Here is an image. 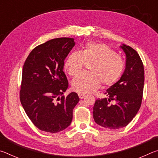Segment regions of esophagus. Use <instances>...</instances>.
Here are the masks:
<instances>
[{
	"label": "esophagus",
	"mask_w": 158,
	"mask_h": 158,
	"mask_svg": "<svg viewBox=\"0 0 158 158\" xmlns=\"http://www.w3.org/2000/svg\"><path fill=\"white\" fill-rule=\"evenodd\" d=\"M78 96H79V98L80 99H83V98H84L85 97V95L84 94V93H79Z\"/></svg>",
	"instance_id": "esophagus-1"
}]
</instances>
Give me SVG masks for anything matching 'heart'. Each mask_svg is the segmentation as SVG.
Listing matches in <instances>:
<instances>
[{
    "instance_id": "obj_1",
    "label": "heart",
    "mask_w": 158,
    "mask_h": 158,
    "mask_svg": "<svg viewBox=\"0 0 158 158\" xmlns=\"http://www.w3.org/2000/svg\"><path fill=\"white\" fill-rule=\"evenodd\" d=\"M91 62L89 73L80 74L73 81V89L80 93H88L103 87L116 84L123 73L125 63L116 52L108 45L96 42L85 44L79 52L69 53L65 62V68L71 77L81 73L85 63Z\"/></svg>"
}]
</instances>
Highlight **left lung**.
Returning <instances> with one entry per match:
<instances>
[{
    "label": "left lung",
    "mask_w": 158,
    "mask_h": 158,
    "mask_svg": "<svg viewBox=\"0 0 158 158\" xmlns=\"http://www.w3.org/2000/svg\"><path fill=\"white\" fill-rule=\"evenodd\" d=\"M126 66L118 81L106 90L108 98L96 100L93 109L94 121L109 129L124 127L137 114L141 105L144 85L143 65L139 55L130 46L123 44ZM114 100L116 103L110 104Z\"/></svg>",
    "instance_id": "obj_1"
}]
</instances>
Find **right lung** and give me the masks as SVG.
<instances>
[{
  "label": "right lung",
  "mask_w": 158,
  "mask_h": 158,
  "mask_svg": "<svg viewBox=\"0 0 158 158\" xmlns=\"http://www.w3.org/2000/svg\"><path fill=\"white\" fill-rule=\"evenodd\" d=\"M74 44L70 37L52 39L35 47L23 65L20 101L32 123L42 131L60 132L73 120L79 98L74 92L63 95L68 81L63 69Z\"/></svg>",
  "instance_id": "obj_1"
}]
</instances>
